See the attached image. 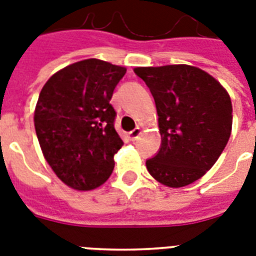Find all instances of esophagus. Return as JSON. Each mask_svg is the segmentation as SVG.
Instances as JSON below:
<instances>
[{
	"label": "esophagus",
	"instance_id": "esophagus-1",
	"mask_svg": "<svg viewBox=\"0 0 256 256\" xmlns=\"http://www.w3.org/2000/svg\"><path fill=\"white\" fill-rule=\"evenodd\" d=\"M140 128H136L134 130H132V132H128V138H130L132 140H136L138 136H140Z\"/></svg>",
	"mask_w": 256,
	"mask_h": 256
}]
</instances>
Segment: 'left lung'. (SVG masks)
I'll return each mask as SVG.
<instances>
[{
	"instance_id": "obj_1",
	"label": "left lung",
	"mask_w": 256,
	"mask_h": 256,
	"mask_svg": "<svg viewBox=\"0 0 256 256\" xmlns=\"http://www.w3.org/2000/svg\"><path fill=\"white\" fill-rule=\"evenodd\" d=\"M156 100L160 152L146 168L164 186L183 187L210 170L232 126L228 92L206 72L188 65L136 68Z\"/></svg>"
}]
</instances>
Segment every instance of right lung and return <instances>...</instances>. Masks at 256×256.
Masks as SVG:
<instances>
[{
	"label": "right lung",
	"instance_id": "obj_1",
	"mask_svg": "<svg viewBox=\"0 0 256 256\" xmlns=\"http://www.w3.org/2000/svg\"><path fill=\"white\" fill-rule=\"evenodd\" d=\"M124 74L122 66L90 58L53 74L40 92L38 142L58 178L76 190L100 186L114 170L124 140L114 128L110 100Z\"/></svg>",
	"mask_w": 256,
	"mask_h": 256
}]
</instances>
